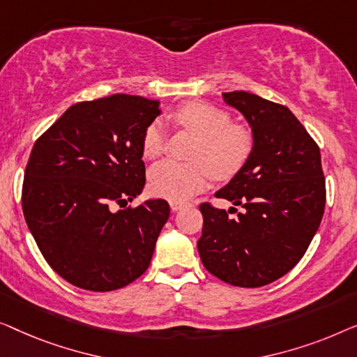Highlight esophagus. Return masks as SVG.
Here are the masks:
<instances>
[{
  "label": "esophagus",
  "instance_id": "esophagus-1",
  "mask_svg": "<svg viewBox=\"0 0 357 357\" xmlns=\"http://www.w3.org/2000/svg\"><path fill=\"white\" fill-rule=\"evenodd\" d=\"M190 204L189 200H169V207H172L174 212H178V210H181V208H184V207H190Z\"/></svg>",
  "mask_w": 357,
  "mask_h": 357
}]
</instances>
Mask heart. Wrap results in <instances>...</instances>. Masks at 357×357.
Masks as SVG:
<instances>
[{
    "mask_svg": "<svg viewBox=\"0 0 357 357\" xmlns=\"http://www.w3.org/2000/svg\"><path fill=\"white\" fill-rule=\"evenodd\" d=\"M174 123L199 137L189 163L165 160L150 169V190L160 197L183 200L202 190L210 178H234L252 157L255 137L250 128L233 123L228 112L204 102H192L174 113ZM167 149V132L160 121L150 123L142 135L145 158L162 157Z\"/></svg>",
    "mask_w": 357,
    "mask_h": 357,
    "instance_id": "1",
    "label": "heart"
}]
</instances>
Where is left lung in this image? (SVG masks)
I'll return each mask as SVG.
<instances>
[{"label":"left lung","mask_w":357,"mask_h":357,"mask_svg":"<svg viewBox=\"0 0 357 357\" xmlns=\"http://www.w3.org/2000/svg\"><path fill=\"white\" fill-rule=\"evenodd\" d=\"M252 128L255 147L245 167L215 197L243 207L200 204L197 249L204 267L225 283L259 288L303 259L322 222L325 176L320 149L284 105L249 92L223 93Z\"/></svg>","instance_id":"8db88e82"}]
</instances>
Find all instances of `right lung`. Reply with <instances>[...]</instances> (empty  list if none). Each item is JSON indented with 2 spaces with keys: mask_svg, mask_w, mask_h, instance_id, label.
Instances as JSON below:
<instances>
[{
  "mask_svg": "<svg viewBox=\"0 0 357 357\" xmlns=\"http://www.w3.org/2000/svg\"><path fill=\"white\" fill-rule=\"evenodd\" d=\"M158 105L124 93L79 102L35 140L24 217L50 267L77 288L119 289L149 268L169 205H126L145 184L142 135Z\"/></svg>",
  "mask_w": 357,
  "mask_h": 357,
  "instance_id": "1",
  "label": "right lung"
}]
</instances>
